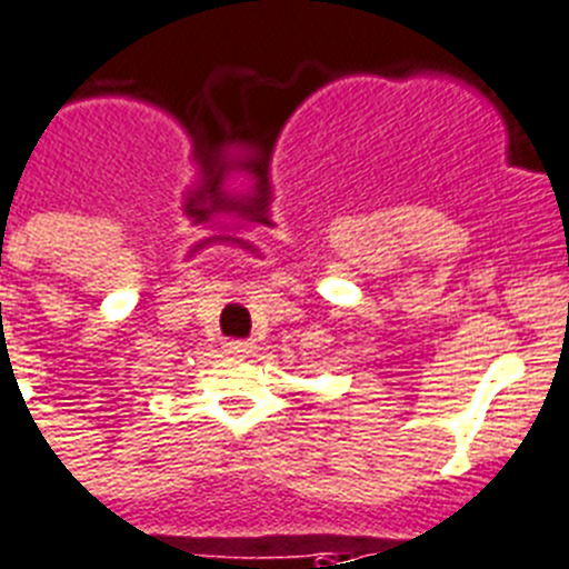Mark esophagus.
I'll return each instance as SVG.
<instances>
[{"instance_id": "1", "label": "esophagus", "mask_w": 569, "mask_h": 569, "mask_svg": "<svg viewBox=\"0 0 569 569\" xmlns=\"http://www.w3.org/2000/svg\"><path fill=\"white\" fill-rule=\"evenodd\" d=\"M223 349L229 355H249L254 343H249V340H229V343H223Z\"/></svg>"}]
</instances>
